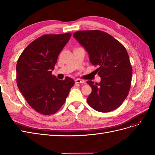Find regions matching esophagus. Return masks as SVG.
Here are the masks:
<instances>
[{"mask_svg": "<svg viewBox=\"0 0 155 155\" xmlns=\"http://www.w3.org/2000/svg\"><path fill=\"white\" fill-rule=\"evenodd\" d=\"M75 83H85V81L83 80V79H75Z\"/></svg>", "mask_w": 155, "mask_h": 155, "instance_id": "obj_1", "label": "esophagus"}]
</instances>
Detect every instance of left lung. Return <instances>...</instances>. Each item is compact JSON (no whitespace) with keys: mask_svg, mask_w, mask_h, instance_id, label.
Instances as JSON below:
<instances>
[{"mask_svg":"<svg viewBox=\"0 0 155 155\" xmlns=\"http://www.w3.org/2000/svg\"><path fill=\"white\" fill-rule=\"evenodd\" d=\"M73 36L87 51L91 63L98 67L95 71L101 78L99 83L87 81L92 88L88 104L101 112L117 109L128 95L133 74L125 48L100 30L78 31Z\"/></svg>","mask_w":155,"mask_h":155,"instance_id":"left-lung-1","label":"left lung"}]
</instances>
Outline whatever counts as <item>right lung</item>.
Returning <instances> with one entry per match:
<instances>
[{
    "label": "right lung",
    "instance_id": "1",
    "mask_svg": "<svg viewBox=\"0 0 155 155\" xmlns=\"http://www.w3.org/2000/svg\"><path fill=\"white\" fill-rule=\"evenodd\" d=\"M71 35V33L42 35L28 45L17 61V87L28 104L42 114L57 112L74 85L71 78L59 80L51 74Z\"/></svg>",
    "mask_w": 155,
    "mask_h": 155
}]
</instances>
